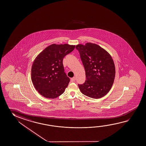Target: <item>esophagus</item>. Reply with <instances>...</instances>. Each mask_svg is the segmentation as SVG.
I'll list each match as a JSON object with an SVG mask.
<instances>
[{
    "instance_id": "34e87169",
    "label": "esophagus",
    "mask_w": 146,
    "mask_h": 146,
    "mask_svg": "<svg viewBox=\"0 0 146 146\" xmlns=\"http://www.w3.org/2000/svg\"><path fill=\"white\" fill-rule=\"evenodd\" d=\"M70 81L72 82H74V81H76V78L75 77H74V78H72L70 80Z\"/></svg>"
}]
</instances>
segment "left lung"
I'll use <instances>...</instances> for the list:
<instances>
[{"mask_svg":"<svg viewBox=\"0 0 146 146\" xmlns=\"http://www.w3.org/2000/svg\"><path fill=\"white\" fill-rule=\"evenodd\" d=\"M86 73V81L78 84L83 94L92 98L106 95L113 86L115 77V67L111 55L100 46L91 42L78 44Z\"/></svg>","mask_w":146,"mask_h":146,"instance_id":"left-lung-1","label":"left lung"}]
</instances>
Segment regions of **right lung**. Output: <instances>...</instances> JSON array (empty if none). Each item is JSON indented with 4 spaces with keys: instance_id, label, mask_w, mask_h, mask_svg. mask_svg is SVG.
<instances>
[{
    "instance_id": "1",
    "label": "right lung",
    "mask_w": 146,
    "mask_h": 146,
    "mask_svg": "<svg viewBox=\"0 0 146 146\" xmlns=\"http://www.w3.org/2000/svg\"><path fill=\"white\" fill-rule=\"evenodd\" d=\"M75 46L51 44L37 56L31 67V80L36 90L44 97L55 98L64 93L70 79L64 72L63 58Z\"/></svg>"
}]
</instances>
